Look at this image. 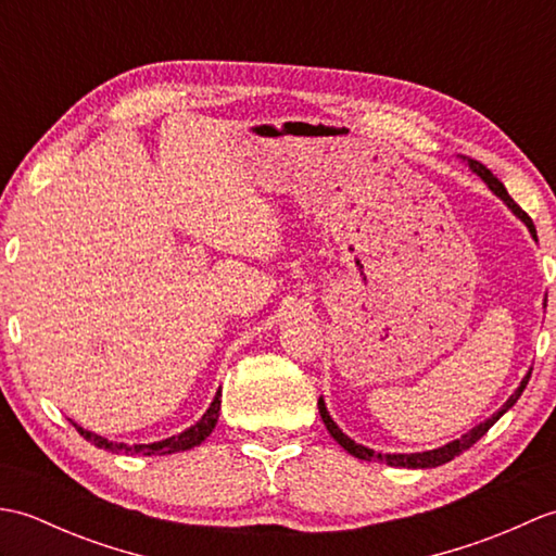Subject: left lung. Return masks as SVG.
I'll list each match as a JSON object with an SVG mask.
<instances>
[{"label": "left lung", "instance_id": "obj_1", "mask_svg": "<svg viewBox=\"0 0 556 556\" xmlns=\"http://www.w3.org/2000/svg\"><path fill=\"white\" fill-rule=\"evenodd\" d=\"M460 162L464 164H468V169L473 172L476 176H480L482 179V184H485L490 191L497 195L502 203L509 207L511 212H514V217L516 219H521L523 224H526V229L530 231V236H533V241H538V231H535V224H533V219H530L526 212L518 207L514 200H511V195L506 193V188H504V184L497 179V176H494L488 167H482V164L478 162V160H470V157H466V155H460ZM542 308H547V296H545V301H542ZM533 370V368H530ZM530 370L523 375V380H521V384L516 387V392L504 401V404L492 413V416L488 418V420H482V422H478V425H473V428H470L468 432H464L460 437H456V440H452V442H446V444H442V446H434V448H428V452H413V454H382V452H375V448H370V446H365V444H358L356 440H351V437L339 428V425L334 422V418L329 416V410H327V404H325V399L320 396V401H317V408H320V418H323V422H325V428H327V432L334 437L337 440V444H341L346 448V452L351 454V456H356V458H361V460H380V464H387V466H394V468H437V466H442V464H448V460H452L454 456H458L460 452H466V448H470L473 446L482 434H485L494 422H497L506 410H509L516 401H518V396L523 394V389H526V384H528V380H530Z\"/></svg>", "mask_w": 556, "mask_h": 556}]
</instances>
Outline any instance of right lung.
I'll return each instance as SVG.
<instances>
[{
	"label": "right lung",
	"mask_w": 556,
	"mask_h": 556,
	"mask_svg": "<svg viewBox=\"0 0 556 556\" xmlns=\"http://www.w3.org/2000/svg\"><path fill=\"white\" fill-rule=\"evenodd\" d=\"M219 406H222V387L217 389L215 399H212L210 408L203 413V418H200L191 428H186L179 434H172L167 440H160V442H150V444H126V442H112L108 437H102L98 432H90L86 428H80L76 425V430L86 437L90 444H96L100 448H108V452H124V454H143V456H164V454H179V452H188V448H193L198 444H203L207 437L215 430V425L219 420Z\"/></svg>",
	"instance_id": "add662e5"
}]
</instances>
